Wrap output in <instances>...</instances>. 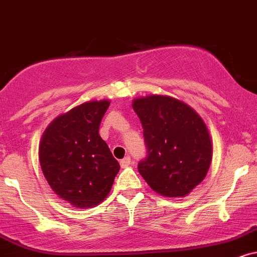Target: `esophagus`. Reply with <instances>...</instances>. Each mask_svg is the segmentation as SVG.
<instances>
[{"label": "esophagus", "instance_id": "34e87169", "mask_svg": "<svg viewBox=\"0 0 257 257\" xmlns=\"http://www.w3.org/2000/svg\"><path fill=\"white\" fill-rule=\"evenodd\" d=\"M119 164H120V166H122V168H126V166L132 165V159H131V157H125V158H123V159L119 162Z\"/></svg>", "mask_w": 257, "mask_h": 257}]
</instances>
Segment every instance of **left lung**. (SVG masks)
Wrapping results in <instances>:
<instances>
[{
	"label": "left lung",
	"instance_id": "obj_1",
	"mask_svg": "<svg viewBox=\"0 0 257 257\" xmlns=\"http://www.w3.org/2000/svg\"><path fill=\"white\" fill-rule=\"evenodd\" d=\"M147 156L138 169L156 193L166 197L189 194L206 177L212 162L208 129L197 113L177 99L148 95L135 99Z\"/></svg>",
	"mask_w": 257,
	"mask_h": 257
}]
</instances>
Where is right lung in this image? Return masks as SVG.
<instances>
[{
    "label": "right lung",
    "instance_id": "1",
    "mask_svg": "<svg viewBox=\"0 0 257 257\" xmlns=\"http://www.w3.org/2000/svg\"><path fill=\"white\" fill-rule=\"evenodd\" d=\"M109 100L88 101L58 116L48 126L39 162L51 189L74 207H93L107 196L119 164L99 126Z\"/></svg>",
    "mask_w": 257,
    "mask_h": 257
}]
</instances>
